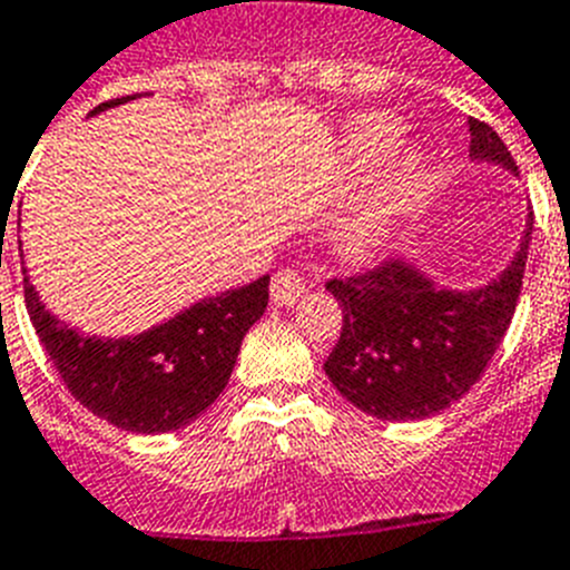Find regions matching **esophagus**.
<instances>
[{"label":"esophagus","mask_w":570,"mask_h":570,"mask_svg":"<svg viewBox=\"0 0 570 570\" xmlns=\"http://www.w3.org/2000/svg\"><path fill=\"white\" fill-rule=\"evenodd\" d=\"M306 292L304 278L298 269H281L272 278V304L275 306H292Z\"/></svg>","instance_id":"obj_1"}]
</instances>
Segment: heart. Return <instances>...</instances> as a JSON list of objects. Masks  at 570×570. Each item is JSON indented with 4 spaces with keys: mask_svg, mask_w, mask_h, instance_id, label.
I'll return each mask as SVG.
<instances>
[{
    "mask_svg": "<svg viewBox=\"0 0 570 570\" xmlns=\"http://www.w3.org/2000/svg\"><path fill=\"white\" fill-rule=\"evenodd\" d=\"M402 122L390 114H361L346 126L344 146L358 163H375L387 157L402 142ZM424 163L419 157H404V163L393 175V203L404 206L413 200L424 186ZM381 229L375 220H355L338 232V249L346 257H367L379 249Z\"/></svg>",
    "mask_w": 570,
    "mask_h": 570,
    "instance_id": "b5f03b06",
    "label": "heart"
}]
</instances>
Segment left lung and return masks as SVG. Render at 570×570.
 Here are the masks:
<instances>
[{
  "instance_id": "1",
  "label": "left lung",
  "mask_w": 570,
  "mask_h": 570,
  "mask_svg": "<svg viewBox=\"0 0 570 570\" xmlns=\"http://www.w3.org/2000/svg\"><path fill=\"white\" fill-rule=\"evenodd\" d=\"M470 160L517 175L511 151L488 122L468 120ZM533 212L522 240L499 278L479 289L439 286L407 261H390L326 289L341 304L344 324L324 370L346 402L381 422H419L459 402L502 344L531 246Z\"/></svg>"
}]
</instances>
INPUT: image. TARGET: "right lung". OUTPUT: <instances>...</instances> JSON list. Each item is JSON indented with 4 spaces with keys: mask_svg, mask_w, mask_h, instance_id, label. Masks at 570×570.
<instances>
[{
    "mask_svg": "<svg viewBox=\"0 0 570 570\" xmlns=\"http://www.w3.org/2000/svg\"><path fill=\"white\" fill-rule=\"evenodd\" d=\"M137 97L94 108L122 106ZM28 272V269H24ZM269 301V275L191 304L140 335H82L46 309L24 275V306L53 367L82 407L131 433L180 430L229 384L240 341Z\"/></svg>",
    "mask_w": 570,
    "mask_h": 570,
    "instance_id": "add662e5",
    "label": "right lung"
}]
</instances>
